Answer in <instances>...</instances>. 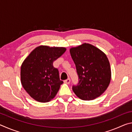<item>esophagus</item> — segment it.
<instances>
[{
	"instance_id": "obj_1",
	"label": "esophagus",
	"mask_w": 132,
	"mask_h": 132,
	"mask_svg": "<svg viewBox=\"0 0 132 132\" xmlns=\"http://www.w3.org/2000/svg\"><path fill=\"white\" fill-rule=\"evenodd\" d=\"M70 78H68V79H66V80H64V83L69 84V83H70Z\"/></svg>"
}]
</instances>
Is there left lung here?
I'll use <instances>...</instances> for the list:
<instances>
[{
	"instance_id": "obj_1",
	"label": "left lung",
	"mask_w": 132,
	"mask_h": 132,
	"mask_svg": "<svg viewBox=\"0 0 132 132\" xmlns=\"http://www.w3.org/2000/svg\"><path fill=\"white\" fill-rule=\"evenodd\" d=\"M76 68L79 82L72 90L82 100H93L106 90L111 78L110 64L106 55L95 46L84 44L70 50Z\"/></svg>"
}]
</instances>
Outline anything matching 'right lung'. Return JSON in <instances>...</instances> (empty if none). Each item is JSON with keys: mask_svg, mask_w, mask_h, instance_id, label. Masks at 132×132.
I'll use <instances>...</instances> for the list:
<instances>
[{"mask_svg": "<svg viewBox=\"0 0 132 132\" xmlns=\"http://www.w3.org/2000/svg\"><path fill=\"white\" fill-rule=\"evenodd\" d=\"M66 48L39 46L24 60L21 67V81L27 93L35 100L46 102L55 97L63 81L59 70L53 66Z\"/></svg>", "mask_w": 132, "mask_h": 132, "instance_id": "obj_1", "label": "right lung"}]
</instances>
